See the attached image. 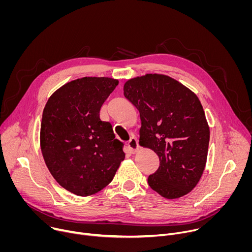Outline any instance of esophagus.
Returning <instances> with one entry per match:
<instances>
[{
  "label": "esophagus",
  "instance_id": "obj_1",
  "mask_svg": "<svg viewBox=\"0 0 252 252\" xmlns=\"http://www.w3.org/2000/svg\"><path fill=\"white\" fill-rule=\"evenodd\" d=\"M127 147L129 149V152L131 154H135L138 150H139V146H138V141L137 138L135 136H131L129 141L127 142Z\"/></svg>",
  "mask_w": 252,
  "mask_h": 252
}]
</instances>
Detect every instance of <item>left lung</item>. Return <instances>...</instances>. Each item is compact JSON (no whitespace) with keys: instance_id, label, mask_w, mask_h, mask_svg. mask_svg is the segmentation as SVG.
<instances>
[{"instance_id":"1","label":"left lung","mask_w":252,"mask_h":252,"mask_svg":"<svg viewBox=\"0 0 252 252\" xmlns=\"http://www.w3.org/2000/svg\"><path fill=\"white\" fill-rule=\"evenodd\" d=\"M125 96L139 112V146L159 158L149 186L168 199L190 192L203 173L209 126L197 95L178 81L159 74L132 78Z\"/></svg>"}]
</instances>
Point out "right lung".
Returning a JSON list of instances; mask_svg holds the SVG:
<instances>
[{
  "mask_svg": "<svg viewBox=\"0 0 252 252\" xmlns=\"http://www.w3.org/2000/svg\"><path fill=\"white\" fill-rule=\"evenodd\" d=\"M119 85L106 77L66 83L48 99L40 146L48 169L67 191L89 196L109 185L125 159L123 143L99 111Z\"/></svg>",
  "mask_w": 252,
  "mask_h": 252,
  "instance_id": "1",
  "label": "right lung"
}]
</instances>
